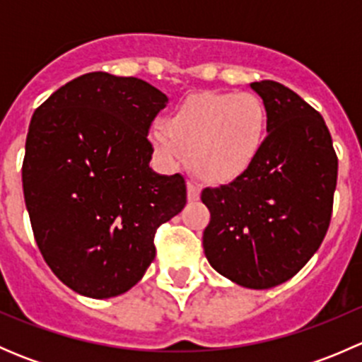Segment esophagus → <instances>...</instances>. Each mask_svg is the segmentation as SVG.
I'll use <instances>...</instances> for the list:
<instances>
[{"label": "esophagus", "mask_w": 362, "mask_h": 362, "mask_svg": "<svg viewBox=\"0 0 362 362\" xmlns=\"http://www.w3.org/2000/svg\"><path fill=\"white\" fill-rule=\"evenodd\" d=\"M199 194H202V189H199V185H196L194 182H187V199L189 202L191 203L198 202Z\"/></svg>", "instance_id": "1"}]
</instances>
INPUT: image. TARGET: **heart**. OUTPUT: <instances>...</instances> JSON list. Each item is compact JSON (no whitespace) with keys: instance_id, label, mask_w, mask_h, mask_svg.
<instances>
[{"instance_id":"obj_1","label":"heart","mask_w":362,"mask_h":362,"mask_svg":"<svg viewBox=\"0 0 362 362\" xmlns=\"http://www.w3.org/2000/svg\"><path fill=\"white\" fill-rule=\"evenodd\" d=\"M268 133V112L252 93H203L185 98L151 131L163 158L187 151L189 166L199 180L229 185L245 177L261 156Z\"/></svg>"}]
</instances>
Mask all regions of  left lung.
I'll use <instances>...</instances> for the list:
<instances>
[{
    "instance_id": "left-lung-1",
    "label": "left lung",
    "mask_w": 362,
    "mask_h": 362,
    "mask_svg": "<svg viewBox=\"0 0 362 362\" xmlns=\"http://www.w3.org/2000/svg\"><path fill=\"white\" fill-rule=\"evenodd\" d=\"M268 112V136L249 173L204 189L203 249L215 272L247 289L293 279L326 236L338 159L322 115L273 80L249 83Z\"/></svg>"
}]
</instances>
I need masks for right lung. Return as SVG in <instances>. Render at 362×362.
<instances>
[{"instance_id": "1", "label": "right lung", "mask_w": 362, "mask_h": 362, "mask_svg": "<svg viewBox=\"0 0 362 362\" xmlns=\"http://www.w3.org/2000/svg\"><path fill=\"white\" fill-rule=\"evenodd\" d=\"M166 103L145 80L94 71L35 110L24 202L43 259L75 293L108 299L136 286L156 229L185 206L184 177L148 166V126Z\"/></svg>"}]
</instances>
